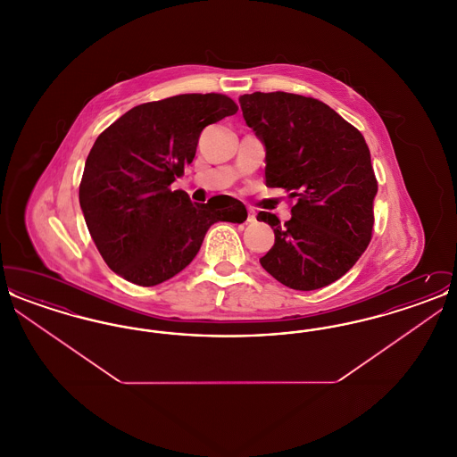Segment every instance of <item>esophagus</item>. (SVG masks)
<instances>
[{"mask_svg":"<svg viewBox=\"0 0 457 457\" xmlns=\"http://www.w3.org/2000/svg\"><path fill=\"white\" fill-rule=\"evenodd\" d=\"M248 222H255V212L253 211H248V218H246Z\"/></svg>","mask_w":457,"mask_h":457,"instance_id":"obj_1","label":"esophagus"}]
</instances>
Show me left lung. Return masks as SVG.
<instances>
[{
    "instance_id": "left-lung-1",
    "label": "left lung",
    "mask_w": 457,
    "mask_h": 457,
    "mask_svg": "<svg viewBox=\"0 0 457 457\" xmlns=\"http://www.w3.org/2000/svg\"><path fill=\"white\" fill-rule=\"evenodd\" d=\"M239 104L265 145L267 187L296 200L284 224L259 212L276 235L262 267L298 291L337 281L367 250L373 229L377 179L363 135L313 97L253 92Z\"/></svg>"
}]
</instances>
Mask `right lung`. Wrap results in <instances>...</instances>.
<instances>
[{"mask_svg": "<svg viewBox=\"0 0 457 457\" xmlns=\"http://www.w3.org/2000/svg\"><path fill=\"white\" fill-rule=\"evenodd\" d=\"M238 111L224 94H181L127 111L94 142L80 181L88 233L109 269L138 286L171 279L195 259L218 220L243 222L235 198L195 204L171 190L202 130Z\"/></svg>", "mask_w": 457, "mask_h": 457, "instance_id": "1", "label": "right lung"}]
</instances>
